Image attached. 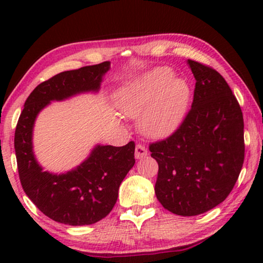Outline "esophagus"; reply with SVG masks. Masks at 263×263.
<instances>
[{
    "label": "esophagus",
    "mask_w": 263,
    "mask_h": 263,
    "mask_svg": "<svg viewBox=\"0 0 263 263\" xmlns=\"http://www.w3.org/2000/svg\"><path fill=\"white\" fill-rule=\"evenodd\" d=\"M147 154H148V151H147L145 146L136 145V147H135V158H136V159H142V158L147 157Z\"/></svg>",
    "instance_id": "esophagus-1"
}]
</instances>
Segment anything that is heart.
<instances>
[{
  "label": "heart",
  "mask_w": 263,
  "mask_h": 263,
  "mask_svg": "<svg viewBox=\"0 0 263 263\" xmlns=\"http://www.w3.org/2000/svg\"><path fill=\"white\" fill-rule=\"evenodd\" d=\"M190 86L174 78L166 67L157 68L118 91L117 107L128 117H139L140 129L149 138H165L184 121L190 103Z\"/></svg>",
  "instance_id": "b5f03b06"
}]
</instances>
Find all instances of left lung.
<instances>
[{"mask_svg":"<svg viewBox=\"0 0 263 263\" xmlns=\"http://www.w3.org/2000/svg\"><path fill=\"white\" fill-rule=\"evenodd\" d=\"M196 84L192 109L174 134L149 145L157 160V199L182 217L221 203L235 186L244 161V122L225 79L188 60Z\"/></svg>","mask_w":263,"mask_h":263,"instance_id":"left-lung-1","label":"left lung"}]
</instances>
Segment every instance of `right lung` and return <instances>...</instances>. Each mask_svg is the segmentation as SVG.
Masks as SVG:
<instances>
[{"instance_id": "add662e5", "label": "right lung", "mask_w": 263, "mask_h": 263, "mask_svg": "<svg viewBox=\"0 0 263 263\" xmlns=\"http://www.w3.org/2000/svg\"><path fill=\"white\" fill-rule=\"evenodd\" d=\"M110 62L67 70L35 87L24 105L15 129L17 171L24 192L46 217L61 224L81 226L102 220L117 201L118 188L135 164V143L97 145L87 159L66 174L44 171L33 153L32 134L38 114L53 100L98 92Z\"/></svg>"}]
</instances>
